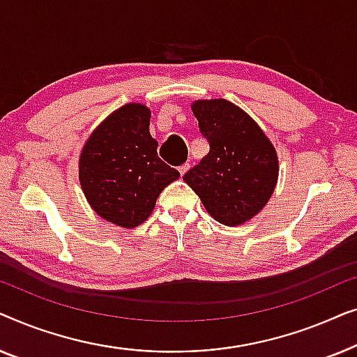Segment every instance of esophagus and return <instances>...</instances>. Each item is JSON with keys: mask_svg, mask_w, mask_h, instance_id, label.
<instances>
[{"mask_svg": "<svg viewBox=\"0 0 357 357\" xmlns=\"http://www.w3.org/2000/svg\"><path fill=\"white\" fill-rule=\"evenodd\" d=\"M188 169H190V164H187V162L180 165V167H178V172H180V175H185V174H187V170H188Z\"/></svg>", "mask_w": 357, "mask_h": 357, "instance_id": "esophagus-1", "label": "esophagus"}]
</instances>
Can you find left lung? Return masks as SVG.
<instances>
[{
  "mask_svg": "<svg viewBox=\"0 0 357 357\" xmlns=\"http://www.w3.org/2000/svg\"><path fill=\"white\" fill-rule=\"evenodd\" d=\"M209 153L183 175L206 211L224 226L252 219L278 180L276 151L260 126L226 99L192 105Z\"/></svg>",
  "mask_w": 357,
  "mask_h": 357,
  "instance_id": "8db88e82",
  "label": "left lung"
}]
</instances>
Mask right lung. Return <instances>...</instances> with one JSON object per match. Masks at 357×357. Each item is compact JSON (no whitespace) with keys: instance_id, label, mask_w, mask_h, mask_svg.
I'll list each match as a JSON object with an SVG mask.
<instances>
[{"instance_id":"obj_1","label":"right lung","mask_w":357,"mask_h":357,"mask_svg":"<svg viewBox=\"0 0 357 357\" xmlns=\"http://www.w3.org/2000/svg\"><path fill=\"white\" fill-rule=\"evenodd\" d=\"M151 112L126 104L89 136L79 159V180L94 211L121 227H136L180 174L158 155L149 133Z\"/></svg>"}]
</instances>
